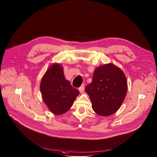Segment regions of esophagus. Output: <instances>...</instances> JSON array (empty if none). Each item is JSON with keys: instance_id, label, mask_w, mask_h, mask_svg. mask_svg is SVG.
I'll return each mask as SVG.
<instances>
[{"instance_id": "esophagus-1", "label": "esophagus", "mask_w": 157, "mask_h": 157, "mask_svg": "<svg viewBox=\"0 0 157 157\" xmlns=\"http://www.w3.org/2000/svg\"><path fill=\"white\" fill-rule=\"evenodd\" d=\"M79 91L81 92V93H83L84 92V90H85V85H82L79 88H78Z\"/></svg>"}]
</instances>
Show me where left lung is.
Instances as JSON below:
<instances>
[{
    "label": "left lung",
    "mask_w": 157,
    "mask_h": 157,
    "mask_svg": "<svg viewBox=\"0 0 157 157\" xmlns=\"http://www.w3.org/2000/svg\"><path fill=\"white\" fill-rule=\"evenodd\" d=\"M127 84L124 72L115 65L109 63L97 67L91 83L85 88L93 110L104 117L117 112L126 97Z\"/></svg>",
    "instance_id": "1"
}]
</instances>
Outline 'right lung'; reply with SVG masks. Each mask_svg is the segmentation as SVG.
Here are the masks:
<instances>
[{
    "label": "right lung",
    "mask_w": 157,
    "mask_h": 157,
    "mask_svg": "<svg viewBox=\"0 0 157 157\" xmlns=\"http://www.w3.org/2000/svg\"><path fill=\"white\" fill-rule=\"evenodd\" d=\"M40 90L45 104L56 115L67 112L79 94L65 79L62 67L56 63L46 71L40 83Z\"/></svg>",
    "instance_id": "add662e5"
}]
</instances>
